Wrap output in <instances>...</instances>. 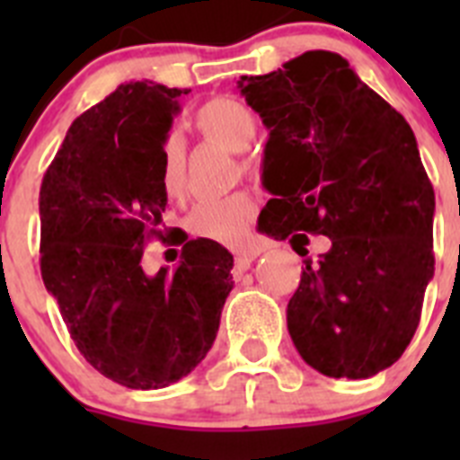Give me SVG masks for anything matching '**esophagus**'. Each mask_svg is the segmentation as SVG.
Here are the masks:
<instances>
[{
    "mask_svg": "<svg viewBox=\"0 0 460 460\" xmlns=\"http://www.w3.org/2000/svg\"><path fill=\"white\" fill-rule=\"evenodd\" d=\"M255 258H258V251H239V253L234 255V270L246 271Z\"/></svg>",
    "mask_w": 460,
    "mask_h": 460,
    "instance_id": "obj_1",
    "label": "esophagus"
}]
</instances>
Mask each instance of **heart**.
<instances>
[{"instance_id":"b5f03b06","label":"heart","mask_w":460,"mask_h":460,"mask_svg":"<svg viewBox=\"0 0 460 460\" xmlns=\"http://www.w3.org/2000/svg\"><path fill=\"white\" fill-rule=\"evenodd\" d=\"M198 131L211 142H218L230 152H243L253 140L258 131V119L253 110L246 103L230 96H218L211 99L198 110L195 115ZM246 168L251 164L246 161ZM158 180L161 189L170 200H180L186 193V156L184 145L177 136L165 137L161 147V168H158ZM255 217V200L249 193L227 195L218 200H205L195 205L193 211L186 218L189 233L198 239L217 242L230 249L242 246L249 239L251 223Z\"/></svg>"}]
</instances>
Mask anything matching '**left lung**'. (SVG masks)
<instances>
[{
  "label": "left lung",
  "instance_id": "obj_1",
  "mask_svg": "<svg viewBox=\"0 0 460 460\" xmlns=\"http://www.w3.org/2000/svg\"><path fill=\"white\" fill-rule=\"evenodd\" d=\"M237 87L270 128L262 184L274 198L260 230L290 237L302 258V232L332 239L318 263L304 260L292 343L323 376H376L412 341L436 270V193L412 128L336 52H304Z\"/></svg>",
  "mask_w": 460,
  "mask_h": 460
}]
</instances>
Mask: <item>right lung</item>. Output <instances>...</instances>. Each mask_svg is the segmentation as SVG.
I'll use <instances>...</instances> for the list:
<instances>
[{
	"instance_id": "obj_1",
	"label": "right lung",
	"mask_w": 460,
	"mask_h": 460,
	"mask_svg": "<svg viewBox=\"0 0 460 460\" xmlns=\"http://www.w3.org/2000/svg\"><path fill=\"white\" fill-rule=\"evenodd\" d=\"M181 93L119 84L73 121L39 195L40 276L80 355L128 389L189 376L217 339L234 280L221 243L190 239L180 265L147 276L145 243L168 205L161 147ZM180 242V243H181Z\"/></svg>"
}]
</instances>
